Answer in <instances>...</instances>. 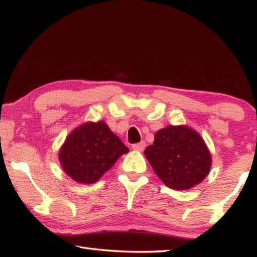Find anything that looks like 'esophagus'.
<instances>
[{
  "mask_svg": "<svg viewBox=\"0 0 257 257\" xmlns=\"http://www.w3.org/2000/svg\"><path fill=\"white\" fill-rule=\"evenodd\" d=\"M145 147H146V143L145 142H141V143H138V144L133 145V149L135 151H138V152H143V151L145 150Z\"/></svg>",
  "mask_w": 257,
  "mask_h": 257,
  "instance_id": "1",
  "label": "esophagus"
}]
</instances>
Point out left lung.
Returning <instances> with one entry per match:
<instances>
[{
	"instance_id": "obj_1",
	"label": "left lung",
	"mask_w": 257,
	"mask_h": 257,
	"mask_svg": "<svg viewBox=\"0 0 257 257\" xmlns=\"http://www.w3.org/2000/svg\"><path fill=\"white\" fill-rule=\"evenodd\" d=\"M147 161L165 186L175 190L193 188L211 170L212 155L197 132L188 125H168L144 151Z\"/></svg>"
}]
</instances>
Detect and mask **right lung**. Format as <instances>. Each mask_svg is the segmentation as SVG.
Masks as SVG:
<instances>
[{
  "instance_id": "right-lung-1",
  "label": "right lung",
  "mask_w": 257,
  "mask_h": 257,
  "mask_svg": "<svg viewBox=\"0 0 257 257\" xmlns=\"http://www.w3.org/2000/svg\"><path fill=\"white\" fill-rule=\"evenodd\" d=\"M128 152L104 121H88L68 135L59 151V161L71 179L79 184H95Z\"/></svg>"
}]
</instances>
